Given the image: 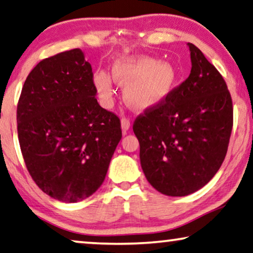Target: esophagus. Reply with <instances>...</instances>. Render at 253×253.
I'll list each match as a JSON object with an SVG mask.
<instances>
[{
    "label": "esophagus",
    "mask_w": 253,
    "mask_h": 253,
    "mask_svg": "<svg viewBox=\"0 0 253 253\" xmlns=\"http://www.w3.org/2000/svg\"><path fill=\"white\" fill-rule=\"evenodd\" d=\"M129 127H130L129 119L126 118V117H124V118H122V128H123V130L126 131V130L129 129Z\"/></svg>",
    "instance_id": "obj_1"
}]
</instances>
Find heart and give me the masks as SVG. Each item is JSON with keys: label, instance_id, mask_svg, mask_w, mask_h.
<instances>
[{"label": "heart", "instance_id": "obj_1", "mask_svg": "<svg viewBox=\"0 0 253 253\" xmlns=\"http://www.w3.org/2000/svg\"><path fill=\"white\" fill-rule=\"evenodd\" d=\"M112 78L125 88L124 98L131 108L144 110L159 104L169 97L177 81L175 67L170 63H157L148 56H123L113 64ZM94 84L103 102L111 103L112 80L108 73L94 74Z\"/></svg>", "mask_w": 253, "mask_h": 253}]
</instances>
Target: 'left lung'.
Listing matches in <instances>:
<instances>
[{
  "label": "left lung",
  "instance_id": "left-lung-1",
  "mask_svg": "<svg viewBox=\"0 0 253 253\" xmlns=\"http://www.w3.org/2000/svg\"><path fill=\"white\" fill-rule=\"evenodd\" d=\"M188 45L189 77L133 124L144 175L167 196L193 194L215 175L233 129V101L226 81L196 45Z\"/></svg>",
  "mask_w": 253,
  "mask_h": 253
}]
</instances>
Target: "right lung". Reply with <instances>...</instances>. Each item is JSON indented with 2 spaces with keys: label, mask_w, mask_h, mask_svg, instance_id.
I'll use <instances>...</instances> for the list:
<instances>
[{
  "label": "right lung",
  "mask_w": 253,
  "mask_h": 253,
  "mask_svg": "<svg viewBox=\"0 0 253 253\" xmlns=\"http://www.w3.org/2000/svg\"><path fill=\"white\" fill-rule=\"evenodd\" d=\"M90 64L80 49L42 59L25 81L17 130L25 165L40 189L76 203L101 187L119 141V117L96 98Z\"/></svg>",
  "instance_id": "1"
}]
</instances>
